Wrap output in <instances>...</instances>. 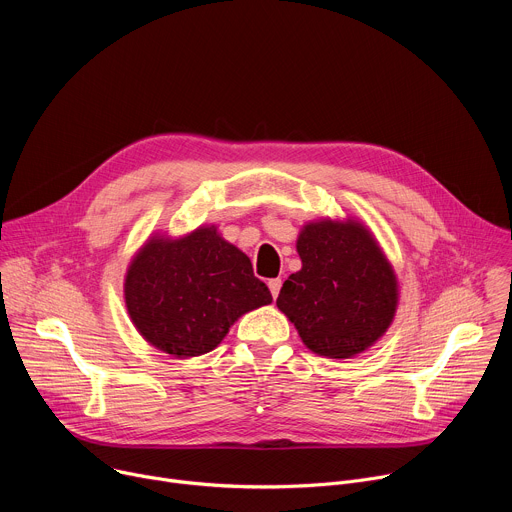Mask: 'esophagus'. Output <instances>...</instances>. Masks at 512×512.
<instances>
[{
  "instance_id": "obj_1",
  "label": "esophagus",
  "mask_w": 512,
  "mask_h": 512,
  "mask_svg": "<svg viewBox=\"0 0 512 512\" xmlns=\"http://www.w3.org/2000/svg\"><path fill=\"white\" fill-rule=\"evenodd\" d=\"M269 291H271V296L273 298H277L279 296V289H281V279H269Z\"/></svg>"
}]
</instances>
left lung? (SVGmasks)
I'll return each instance as SVG.
<instances>
[{
    "label": "left lung",
    "instance_id": "1",
    "mask_svg": "<svg viewBox=\"0 0 512 512\" xmlns=\"http://www.w3.org/2000/svg\"><path fill=\"white\" fill-rule=\"evenodd\" d=\"M296 249L302 269L285 279L277 308L318 356L369 350L399 306L395 269L373 231L354 216H326L302 227Z\"/></svg>",
    "mask_w": 512,
    "mask_h": 512
}]
</instances>
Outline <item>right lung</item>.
<instances>
[{"label":"right lung","instance_id":"right-lung-1","mask_svg":"<svg viewBox=\"0 0 512 512\" xmlns=\"http://www.w3.org/2000/svg\"><path fill=\"white\" fill-rule=\"evenodd\" d=\"M123 298L141 338L176 358L214 350L243 314L273 302L251 259L214 225L152 235L127 267Z\"/></svg>","mask_w":512,"mask_h":512}]
</instances>
